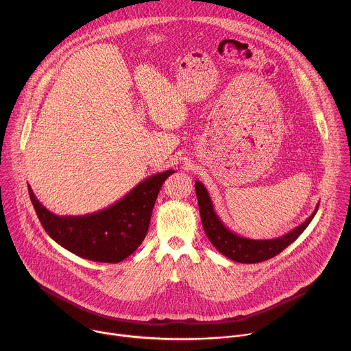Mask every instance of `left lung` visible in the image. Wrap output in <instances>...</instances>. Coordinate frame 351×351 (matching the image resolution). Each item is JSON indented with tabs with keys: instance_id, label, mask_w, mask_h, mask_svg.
<instances>
[{
	"instance_id": "1",
	"label": "left lung",
	"mask_w": 351,
	"mask_h": 351,
	"mask_svg": "<svg viewBox=\"0 0 351 351\" xmlns=\"http://www.w3.org/2000/svg\"><path fill=\"white\" fill-rule=\"evenodd\" d=\"M196 186V195L199 202V211L202 217V224L204 232L210 242L215 246V249L238 263H259L267 259L274 258L276 254L282 252L287 246L291 245L309 226V222L315 217L317 207L316 204L313 213L302 222L301 226L295 227L289 234H285L278 238L273 239H250L235 234L234 231L228 230L224 222L219 219L217 213L214 211L213 202L204 184L199 180L195 183Z\"/></svg>"
}]
</instances>
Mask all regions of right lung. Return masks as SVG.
I'll return each mask as SVG.
<instances>
[{
  "mask_svg": "<svg viewBox=\"0 0 351 351\" xmlns=\"http://www.w3.org/2000/svg\"><path fill=\"white\" fill-rule=\"evenodd\" d=\"M173 172L169 169L155 173L114 204L85 215H56L39 203L29 184L27 190L42 226L53 241L80 258L119 263L144 241L156 196Z\"/></svg>",
  "mask_w": 351,
  "mask_h": 351,
  "instance_id": "1",
  "label": "right lung"
}]
</instances>
